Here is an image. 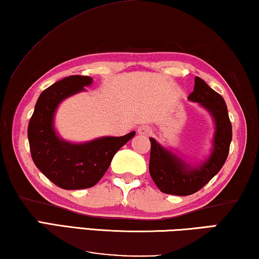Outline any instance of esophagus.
<instances>
[{
	"instance_id": "34e87169",
	"label": "esophagus",
	"mask_w": 259,
	"mask_h": 259,
	"mask_svg": "<svg viewBox=\"0 0 259 259\" xmlns=\"http://www.w3.org/2000/svg\"><path fill=\"white\" fill-rule=\"evenodd\" d=\"M137 133L138 135H141V136H147V135L151 134V129L147 125H142L138 128Z\"/></svg>"
}]
</instances>
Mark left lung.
I'll return each mask as SVG.
<instances>
[{
    "label": "left lung",
    "mask_w": 259,
    "mask_h": 259,
    "mask_svg": "<svg viewBox=\"0 0 259 259\" xmlns=\"http://www.w3.org/2000/svg\"><path fill=\"white\" fill-rule=\"evenodd\" d=\"M188 99L202 105L214 118L213 149L206 161L198 167H191L173 152L162 147L155 139L150 138L151 178L160 191L169 195H192L210 182L223 168L232 142V123L227 106L219 93L212 90L202 78L196 77L194 92L189 94Z\"/></svg>",
    "instance_id": "8db88e82"
}]
</instances>
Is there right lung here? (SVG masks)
<instances>
[{
  "mask_svg": "<svg viewBox=\"0 0 259 259\" xmlns=\"http://www.w3.org/2000/svg\"><path fill=\"white\" fill-rule=\"evenodd\" d=\"M89 76H69L56 81L40 94L28 122L27 137L35 166L48 180L65 190L96 186L112 162L114 154L135 136V131L122 137H101L72 144L57 136L54 114L65 98L84 91L92 84Z\"/></svg>",
  "mask_w": 259,
  "mask_h": 259,
  "instance_id": "add662e5",
  "label": "right lung"
}]
</instances>
